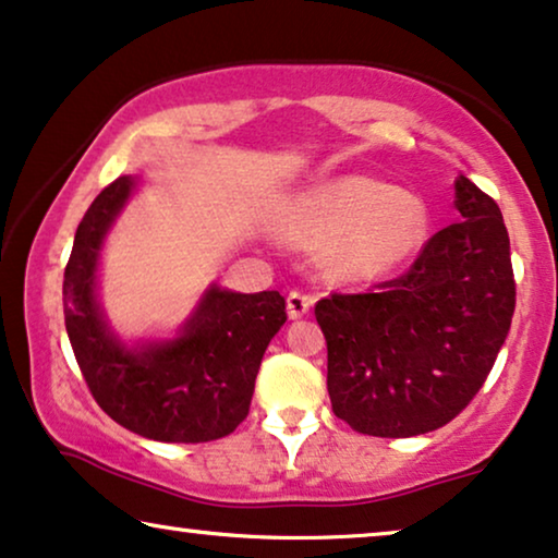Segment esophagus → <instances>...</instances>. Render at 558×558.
<instances>
[{
  "mask_svg": "<svg viewBox=\"0 0 558 558\" xmlns=\"http://www.w3.org/2000/svg\"><path fill=\"white\" fill-rule=\"evenodd\" d=\"M313 305V298L301 293V290H290L288 293V316L290 318H301L305 313L311 311Z\"/></svg>",
  "mask_w": 558,
  "mask_h": 558,
  "instance_id": "1",
  "label": "esophagus"
}]
</instances>
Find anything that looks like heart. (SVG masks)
Listing matches in <instances>:
<instances>
[{
    "instance_id": "heart-1",
    "label": "heart",
    "mask_w": 558,
    "mask_h": 558,
    "mask_svg": "<svg viewBox=\"0 0 558 558\" xmlns=\"http://www.w3.org/2000/svg\"><path fill=\"white\" fill-rule=\"evenodd\" d=\"M429 211L410 192L368 177H341L305 192L282 219V232L301 247L328 245L339 278L387 276L427 240Z\"/></svg>"
}]
</instances>
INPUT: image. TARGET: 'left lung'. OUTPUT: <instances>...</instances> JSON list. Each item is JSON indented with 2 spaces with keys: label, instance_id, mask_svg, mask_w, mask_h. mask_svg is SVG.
I'll return each mask as SVG.
<instances>
[{
  "label": "left lung",
  "instance_id": "obj_1",
  "mask_svg": "<svg viewBox=\"0 0 558 558\" xmlns=\"http://www.w3.org/2000/svg\"><path fill=\"white\" fill-rule=\"evenodd\" d=\"M462 219L399 278L316 303L333 414L374 437H414L458 417L488 379L515 311L511 240L498 204L458 177Z\"/></svg>",
  "mask_w": 558,
  "mask_h": 558
}]
</instances>
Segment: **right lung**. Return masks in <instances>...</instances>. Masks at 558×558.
I'll return each instance as SVG.
<instances>
[{"instance_id":"1","label":"right lung","mask_w":558,"mask_h":558,"mask_svg":"<svg viewBox=\"0 0 558 558\" xmlns=\"http://www.w3.org/2000/svg\"><path fill=\"white\" fill-rule=\"evenodd\" d=\"M133 186V177L116 179L77 225L62 282L70 347L93 399L121 427L159 442H209L247 417L265 349L288 318L286 298L211 286L174 341L125 347L96 301V270Z\"/></svg>"}]
</instances>
